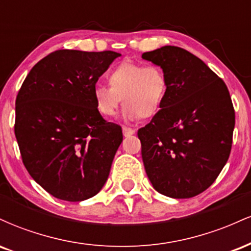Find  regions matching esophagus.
I'll return each mask as SVG.
<instances>
[{
  "mask_svg": "<svg viewBox=\"0 0 251 251\" xmlns=\"http://www.w3.org/2000/svg\"><path fill=\"white\" fill-rule=\"evenodd\" d=\"M134 132H135L134 128L127 127V126H123V133L125 137H127V135H131V134H134Z\"/></svg>",
  "mask_w": 251,
  "mask_h": 251,
  "instance_id": "1",
  "label": "esophagus"
}]
</instances>
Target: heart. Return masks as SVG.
I'll list each match as a JSON object with an SVG mask.
<instances>
[{
	"label": "heart",
	"mask_w": 251,
	"mask_h": 251,
	"mask_svg": "<svg viewBox=\"0 0 251 251\" xmlns=\"http://www.w3.org/2000/svg\"><path fill=\"white\" fill-rule=\"evenodd\" d=\"M108 82L94 86L97 109L103 117L114 116L123 98L124 116L129 120L157 114L169 89L168 76L157 65L123 62L109 72Z\"/></svg>",
	"instance_id": "obj_1"
}]
</instances>
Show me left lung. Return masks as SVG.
I'll use <instances>...</instances> for the list:
<instances>
[{
	"mask_svg": "<svg viewBox=\"0 0 251 251\" xmlns=\"http://www.w3.org/2000/svg\"><path fill=\"white\" fill-rule=\"evenodd\" d=\"M169 89L163 106L138 129L146 175L159 194L191 198L221 174L230 155L235 109L223 80L201 59L176 46L146 51Z\"/></svg>",
	"mask_w": 251,
	"mask_h": 251,
	"instance_id": "1",
	"label": "left lung"
}]
</instances>
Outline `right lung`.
<instances>
[{"label": "right lung", "instance_id": "add662e5", "mask_svg": "<svg viewBox=\"0 0 251 251\" xmlns=\"http://www.w3.org/2000/svg\"><path fill=\"white\" fill-rule=\"evenodd\" d=\"M118 56L55 50L31 68L17 93L14 131L22 162L59 200H88L107 180L123 131L99 113L93 88Z\"/></svg>", "mask_w": 251, "mask_h": 251}]
</instances>
